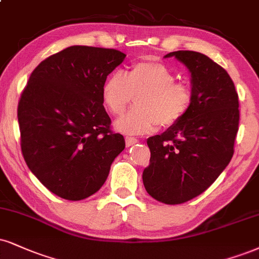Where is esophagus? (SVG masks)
I'll return each instance as SVG.
<instances>
[{
  "label": "esophagus",
  "mask_w": 259,
  "mask_h": 259,
  "mask_svg": "<svg viewBox=\"0 0 259 259\" xmlns=\"http://www.w3.org/2000/svg\"><path fill=\"white\" fill-rule=\"evenodd\" d=\"M138 142H139V140L135 139V138H130V136H126V138H125L126 147H132V146L136 145Z\"/></svg>",
  "instance_id": "esophagus-1"
}]
</instances>
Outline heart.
Wrapping results in <instances>:
<instances>
[{"label":"heart","mask_w":259,"mask_h":259,"mask_svg":"<svg viewBox=\"0 0 259 259\" xmlns=\"http://www.w3.org/2000/svg\"><path fill=\"white\" fill-rule=\"evenodd\" d=\"M105 107L113 116H121L136 99V107L114 123L118 132L140 135L158 125H175L188 113L193 104L192 84L176 80V73L160 61H138L125 76L112 73L101 90Z\"/></svg>","instance_id":"obj_1"}]
</instances>
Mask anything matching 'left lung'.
I'll list each match as a JSON object with an SVG mask.
<instances>
[{
	"label": "left lung",
	"mask_w": 259,
	"mask_h": 259,
	"mask_svg": "<svg viewBox=\"0 0 259 259\" xmlns=\"http://www.w3.org/2000/svg\"><path fill=\"white\" fill-rule=\"evenodd\" d=\"M170 57L188 67L194 98L179 123L147 140L151 163L142 180L152 198L177 205L206 191L229 164L240 114L238 93L222 66L198 52L165 55Z\"/></svg>",
	"instance_id": "obj_1"
}]
</instances>
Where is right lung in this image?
Returning a JSON list of instances; mask_svg holds the SVG:
<instances>
[{
  "label": "right lung",
  "mask_w": 259,
  "mask_h": 259,
  "mask_svg": "<svg viewBox=\"0 0 259 259\" xmlns=\"http://www.w3.org/2000/svg\"><path fill=\"white\" fill-rule=\"evenodd\" d=\"M125 54L72 46L43 60L31 73L18 105L20 145L29 169L66 200H83L101 188L125 147L112 132L101 90Z\"/></svg>",
  "instance_id": "1"
}]
</instances>
